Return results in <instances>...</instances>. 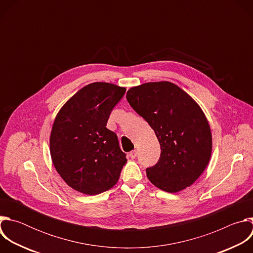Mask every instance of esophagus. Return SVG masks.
Wrapping results in <instances>:
<instances>
[{
    "mask_svg": "<svg viewBox=\"0 0 253 253\" xmlns=\"http://www.w3.org/2000/svg\"><path fill=\"white\" fill-rule=\"evenodd\" d=\"M137 155H138V153H137L136 150H133L132 152H130V157H131L132 159H135V158L137 157Z\"/></svg>",
    "mask_w": 253,
    "mask_h": 253,
    "instance_id": "1",
    "label": "esophagus"
}]
</instances>
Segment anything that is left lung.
I'll use <instances>...</instances> for the list:
<instances>
[{"mask_svg": "<svg viewBox=\"0 0 253 253\" xmlns=\"http://www.w3.org/2000/svg\"><path fill=\"white\" fill-rule=\"evenodd\" d=\"M126 98L160 144L159 160L146 169L151 183L170 193L193 184L206 168L212 149L210 127L197 103L170 82L133 87Z\"/></svg>", "mask_w": 253, "mask_h": 253, "instance_id": "1", "label": "left lung"}]
</instances>
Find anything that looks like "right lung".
Wrapping results in <instances>:
<instances>
[{
	"instance_id": "1",
	"label": "right lung",
	"mask_w": 253,
	"mask_h": 253,
	"mask_svg": "<svg viewBox=\"0 0 253 253\" xmlns=\"http://www.w3.org/2000/svg\"><path fill=\"white\" fill-rule=\"evenodd\" d=\"M125 88L96 82L79 90L58 113L50 137L53 164L73 189L88 195L112 188L126 154L117 135L106 128Z\"/></svg>"
}]
</instances>
